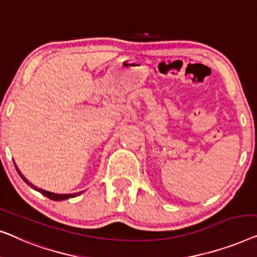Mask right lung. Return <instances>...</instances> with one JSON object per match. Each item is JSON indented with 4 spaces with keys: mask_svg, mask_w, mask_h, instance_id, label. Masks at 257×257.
Returning <instances> with one entry per match:
<instances>
[{
    "mask_svg": "<svg viewBox=\"0 0 257 257\" xmlns=\"http://www.w3.org/2000/svg\"><path fill=\"white\" fill-rule=\"evenodd\" d=\"M16 166V170H17V172H19V175L21 176V178L24 180L25 183L28 184L29 186H31L32 189L34 190H36V191H38V192H41L43 196H45V197H48L49 199H51V200H55V201H61V200H66V199H70V198H74V197H77V196H79V194H81L82 192H84V191H81V192H77V193H68V194H59V193H53V192H50V191H46V190H43V189H39V187H37V186H35L34 184H31L30 182H29V180L25 178V177L22 175V172L20 171L19 170V168H17V165H15Z\"/></svg>",
    "mask_w": 257,
    "mask_h": 257,
    "instance_id": "right-lung-1",
    "label": "right lung"
}]
</instances>
